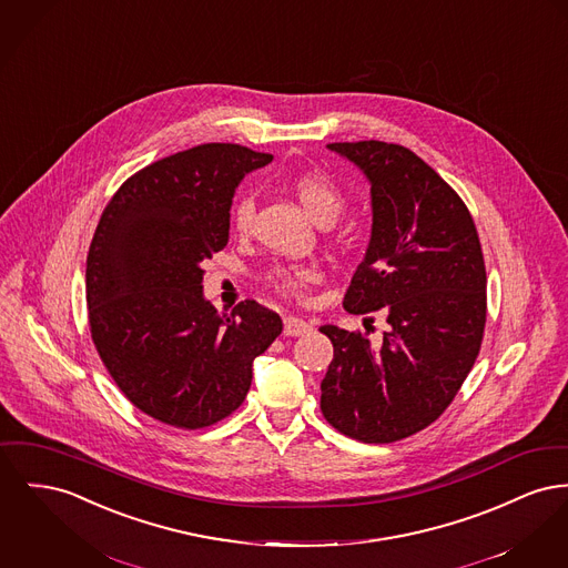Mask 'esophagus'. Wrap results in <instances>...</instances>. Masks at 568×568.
I'll return each mask as SVG.
<instances>
[{"mask_svg": "<svg viewBox=\"0 0 568 568\" xmlns=\"http://www.w3.org/2000/svg\"><path fill=\"white\" fill-rule=\"evenodd\" d=\"M283 331H285L287 336H304V334H308L313 331V326H311L306 320L287 315V317L283 320Z\"/></svg>", "mask_w": 568, "mask_h": 568, "instance_id": "34e87169", "label": "esophagus"}]
</instances>
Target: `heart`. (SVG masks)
Returning a JSON list of instances; mask_svg holds the SVG:
<instances>
[{
	"label": "heart",
	"mask_w": 568,
	"mask_h": 568,
	"mask_svg": "<svg viewBox=\"0 0 568 568\" xmlns=\"http://www.w3.org/2000/svg\"><path fill=\"white\" fill-rule=\"evenodd\" d=\"M292 189L301 201L304 212L315 223H334L343 210V195L333 184V180L322 171H304L294 178ZM255 219V201L251 195L242 197L235 203L232 223L235 234L246 235L253 227ZM267 281L287 296H298L302 290L315 281V272L311 267L274 266L267 272Z\"/></svg>",
	"instance_id": "1"
}]
</instances>
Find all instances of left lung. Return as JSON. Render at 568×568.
<instances>
[{"mask_svg": "<svg viewBox=\"0 0 568 568\" xmlns=\"http://www.w3.org/2000/svg\"><path fill=\"white\" fill-rule=\"evenodd\" d=\"M371 186V237L343 306L384 311L382 345L333 324L322 412L341 434L388 444L432 425L474 365L487 274L466 203L423 159L384 141L331 143Z\"/></svg>", "mask_w": 568, "mask_h": 568, "instance_id": "obj_1", "label": "left lung"}]
</instances>
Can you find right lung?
Returning a JSON list of instances; mask_svg holds the SVG:
<instances>
[{"label":"right lung","mask_w":568,"mask_h":568,"mask_svg":"<svg viewBox=\"0 0 568 568\" xmlns=\"http://www.w3.org/2000/svg\"><path fill=\"white\" fill-rule=\"evenodd\" d=\"M267 163L244 145L203 143L134 173L99 221L85 267L94 345L134 407L171 427H210L237 409L253 361L283 331L255 301L219 313L201 283V264L230 242L237 184Z\"/></svg>","instance_id":"obj_1"}]
</instances>
